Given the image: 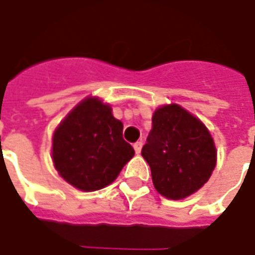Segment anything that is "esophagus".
<instances>
[{
  "label": "esophagus",
  "instance_id": "esophagus-1",
  "mask_svg": "<svg viewBox=\"0 0 255 255\" xmlns=\"http://www.w3.org/2000/svg\"><path fill=\"white\" fill-rule=\"evenodd\" d=\"M142 146H143V143H142L140 140L133 143V149H135V153H136V154H139V153H140V150H142Z\"/></svg>",
  "mask_w": 255,
  "mask_h": 255
}]
</instances>
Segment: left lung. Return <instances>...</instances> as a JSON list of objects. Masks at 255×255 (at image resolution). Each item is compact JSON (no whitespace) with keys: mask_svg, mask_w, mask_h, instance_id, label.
<instances>
[{"mask_svg":"<svg viewBox=\"0 0 255 255\" xmlns=\"http://www.w3.org/2000/svg\"><path fill=\"white\" fill-rule=\"evenodd\" d=\"M157 191L182 199L202 187L216 166V147L208 128L182 106L158 108L142 147Z\"/></svg>","mask_w":255,"mask_h":255,"instance_id":"1","label":"left lung"}]
</instances>
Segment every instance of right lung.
Returning <instances> with one entry per match:
<instances>
[{"mask_svg": "<svg viewBox=\"0 0 255 255\" xmlns=\"http://www.w3.org/2000/svg\"><path fill=\"white\" fill-rule=\"evenodd\" d=\"M135 154L123 123L97 98L80 102L53 135V162L73 187L95 191L111 184Z\"/></svg>", "mask_w": 255, "mask_h": 255, "instance_id": "right-lung-1", "label": "right lung"}]
</instances>
